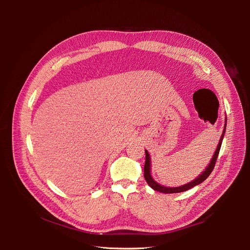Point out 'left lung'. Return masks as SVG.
Here are the masks:
<instances>
[{"label": "left lung", "instance_id": "left-lung-1", "mask_svg": "<svg viewBox=\"0 0 250 250\" xmlns=\"http://www.w3.org/2000/svg\"><path fill=\"white\" fill-rule=\"evenodd\" d=\"M225 123H226V119H225ZM225 128H226V124L224 126V129H223V133L221 135V139L220 141H219V144L217 146V149L215 151L214 153V156L213 158H211V161L209 163V165L208 166V168L206 169V171H203L202 174H200V175L195 178L193 181H191V183L188 184H186L184 186H180V187H177V188H167V187H164V186H161L160 184H157L156 181L152 178V176H151V171H150V168H151V161H150V155L148 153V151L145 150V153H146V161H145V166H144V177H145L147 184L153 188V190L155 191H158V192H162V193H165V194H168V193H180V192H185V191H188L190 190V188H192L193 187L197 186L199 184H201L202 181L206 180L209 174L211 173V171L214 170V167H215V164H216V161H217V157H218V154H219V151H220V148H221V144H222V141H223V138H224V133H225Z\"/></svg>", "mask_w": 250, "mask_h": 250}]
</instances>
